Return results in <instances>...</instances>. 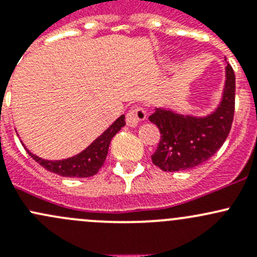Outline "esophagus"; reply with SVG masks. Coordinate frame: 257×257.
Instances as JSON below:
<instances>
[{"mask_svg": "<svg viewBox=\"0 0 257 257\" xmlns=\"http://www.w3.org/2000/svg\"><path fill=\"white\" fill-rule=\"evenodd\" d=\"M145 119H147V113H145L144 108L137 107L132 108V109L129 110L128 114H126L125 120L129 126L134 128V126H138V124L141 123V121L145 120Z\"/></svg>", "mask_w": 257, "mask_h": 257, "instance_id": "obj_1", "label": "esophagus"}]
</instances>
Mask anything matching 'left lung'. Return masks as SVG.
<instances>
[{
  "mask_svg": "<svg viewBox=\"0 0 257 257\" xmlns=\"http://www.w3.org/2000/svg\"><path fill=\"white\" fill-rule=\"evenodd\" d=\"M235 110V74L227 64L221 100L203 116L181 114L172 108L157 107L149 120L159 128L160 142L152 160L164 172L195 168L221 148L231 129Z\"/></svg>",
  "mask_w": 257,
  "mask_h": 257,
  "instance_id": "8db88e82",
  "label": "left lung"
}]
</instances>
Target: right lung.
Masks as SVG:
<instances>
[{"mask_svg":"<svg viewBox=\"0 0 257 257\" xmlns=\"http://www.w3.org/2000/svg\"><path fill=\"white\" fill-rule=\"evenodd\" d=\"M125 125V116L121 114L118 119L105 129L93 143H90L84 150L73 155L71 158L61 160H47L32 154L27 149L28 154L36 160L40 165H42L48 172L54 173L59 177L64 178H88L93 177L98 173V170L104 164L105 158L108 154L110 141L123 126Z\"/></svg>","mask_w":257,"mask_h":257,"instance_id":"obj_1","label":"right lung"}]
</instances>
